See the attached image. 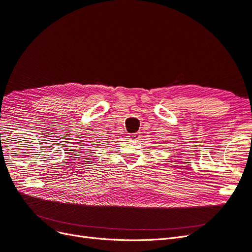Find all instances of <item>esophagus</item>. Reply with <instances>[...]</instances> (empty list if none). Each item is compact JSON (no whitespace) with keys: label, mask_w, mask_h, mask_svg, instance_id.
<instances>
[{"label":"esophagus","mask_w":252,"mask_h":252,"mask_svg":"<svg viewBox=\"0 0 252 252\" xmlns=\"http://www.w3.org/2000/svg\"><path fill=\"white\" fill-rule=\"evenodd\" d=\"M140 133L136 132V133H132V134H129V139L132 140V141H136L139 138H140Z\"/></svg>","instance_id":"obj_1"}]
</instances>
